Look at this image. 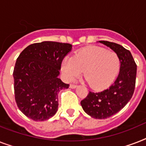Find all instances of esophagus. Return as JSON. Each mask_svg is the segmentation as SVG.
<instances>
[{
  "mask_svg": "<svg viewBox=\"0 0 146 146\" xmlns=\"http://www.w3.org/2000/svg\"><path fill=\"white\" fill-rule=\"evenodd\" d=\"M76 85H74V84H70V88H71V89H75V88H76Z\"/></svg>",
  "mask_w": 146,
  "mask_h": 146,
  "instance_id": "esophagus-1",
  "label": "esophagus"
}]
</instances>
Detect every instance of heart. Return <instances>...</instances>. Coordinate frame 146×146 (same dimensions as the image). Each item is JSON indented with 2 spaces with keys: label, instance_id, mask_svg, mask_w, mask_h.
<instances>
[{
  "label": "heart",
  "instance_id": "b5f03b06",
  "mask_svg": "<svg viewBox=\"0 0 146 146\" xmlns=\"http://www.w3.org/2000/svg\"><path fill=\"white\" fill-rule=\"evenodd\" d=\"M120 67V60L117 53L96 46L82 49L73 57H65L61 64V71L66 81L74 80L84 70L86 79L94 89L108 86Z\"/></svg>",
  "mask_w": 146,
  "mask_h": 146
}]
</instances>
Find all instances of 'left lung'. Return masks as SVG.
I'll list each match as a JSON object with an SVG mask.
<instances>
[{
	"instance_id": "obj_1",
	"label": "left lung",
	"mask_w": 146,
	"mask_h": 146,
	"mask_svg": "<svg viewBox=\"0 0 146 146\" xmlns=\"http://www.w3.org/2000/svg\"><path fill=\"white\" fill-rule=\"evenodd\" d=\"M109 47L120 57V67L117 77L107 89L99 92H89L81 101L82 109L96 119H106L123 108L133 95L136 78V64L130 51L120 44L99 41Z\"/></svg>"
}]
</instances>
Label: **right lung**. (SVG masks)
Listing matches in <instances>:
<instances>
[{
    "instance_id": "obj_1",
    "label": "right lung",
    "mask_w": 146,
    "mask_h": 146,
    "mask_svg": "<svg viewBox=\"0 0 146 146\" xmlns=\"http://www.w3.org/2000/svg\"><path fill=\"white\" fill-rule=\"evenodd\" d=\"M72 50L67 43L42 42L26 47L13 70L15 100L19 109L35 121H44L58 108V93L68 89L58 78L61 63Z\"/></svg>"
}]
</instances>
